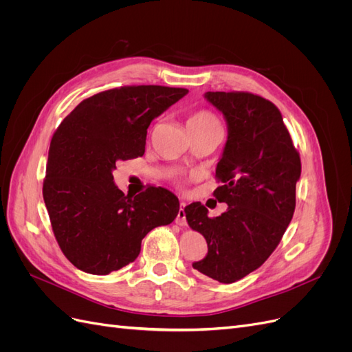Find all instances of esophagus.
Here are the masks:
<instances>
[{
	"label": "esophagus",
	"mask_w": 352,
	"mask_h": 352,
	"mask_svg": "<svg viewBox=\"0 0 352 352\" xmlns=\"http://www.w3.org/2000/svg\"><path fill=\"white\" fill-rule=\"evenodd\" d=\"M185 202H180V207L177 211V217H176V225L179 226H186V214H185Z\"/></svg>",
	"instance_id": "esophagus-1"
}]
</instances>
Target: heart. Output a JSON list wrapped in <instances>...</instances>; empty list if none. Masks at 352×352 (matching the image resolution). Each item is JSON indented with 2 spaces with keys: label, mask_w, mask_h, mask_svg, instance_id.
I'll return each instance as SVG.
<instances>
[{
  "label": "heart",
  "mask_w": 352,
  "mask_h": 352,
  "mask_svg": "<svg viewBox=\"0 0 352 352\" xmlns=\"http://www.w3.org/2000/svg\"><path fill=\"white\" fill-rule=\"evenodd\" d=\"M188 131L189 129H210V127H220L217 117L208 110H199L194 113L188 119Z\"/></svg>",
  "instance_id": "b5f03b06"
}]
</instances>
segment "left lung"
Returning a JSON list of instances; mask_svg holds the SVG:
<instances>
[{
  "mask_svg": "<svg viewBox=\"0 0 352 352\" xmlns=\"http://www.w3.org/2000/svg\"><path fill=\"white\" fill-rule=\"evenodd\" d=\"M223 113L228 141L217 163L214 190L228 210L208 217L194 202L185 207L188 225L206 238L208 252L192 267L220 283H233L270 257L295 211L301 158L279 109L251 92H206Z\"/></svg>",
  "mask_w": 352,
  "mask_h": 352,
  "instance_id": "obj_1",
  "label": "left lung"
}]
</instances>
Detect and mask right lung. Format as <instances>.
<instances>
[{
    "label": "right lung",
    "mask_w": 352,
    "mask_h": 352,
    "mask_svg": "<svg viewBox=\"0 0 352 352\" xmlns=\"http://www.w3.org/2000/svg\"><path fill=\"white\" fill-rule=\"evenodd\" d=\"M186 94L160 85L109 89L83 100L57 127L42 195L74 267L91 274L119 270L136 260L148 232L176 219L179 199L170 190L148 186L124 195L113 170L144 155L148 126Z\"/></svg>",
    "instance_id": "add662e5"
}]
</instances>
